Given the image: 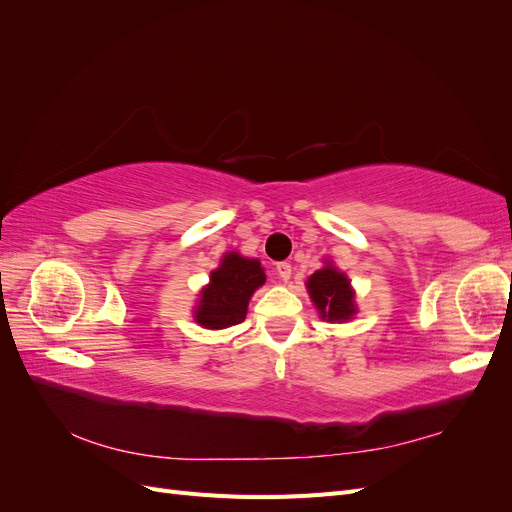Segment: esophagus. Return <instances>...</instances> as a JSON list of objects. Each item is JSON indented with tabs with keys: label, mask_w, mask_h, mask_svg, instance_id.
Masks as SVG:
<instances>
[{
	"label": "esophagus",
	"mask_w": 512,
	"mask_h": 512,
	"mask_svg": "<svg viewBox=\"0 0 512 512\" xmlns=\"http://www.w3.org/2000/svg\"><path fill=\"white\" fill-rule=\"evenodd\" d=\"M275 271H277V275L282 277L284 282H288L290 277H292V265H290V262H277V265H275Z\"/></svg>",
	"instance_id": "obj_1"
}]
</instances>
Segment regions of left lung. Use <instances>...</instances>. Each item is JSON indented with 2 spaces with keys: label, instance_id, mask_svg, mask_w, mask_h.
<instances>
[{
  "label": "left lung",
  "instance_id": "1",
  "mask_svg": "<svg viewBox=\"0 0 512 512\" xmlns=\"http://www.w3.org/2000/svg\"><path fill=\"white\" fill-rule=\"evenodd\" d=\"M309 297L316 303V309L327 320H348L354 314L352 290L344 273L333 267H324L316 271L307 280Z\"/></svg>",
  "mask_w": 512,
  "mask_h": 512
}]
</instances>
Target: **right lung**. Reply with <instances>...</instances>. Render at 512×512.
Segmentation results:
<instances>
[{"instance_id":"add662e5","label":"right lung","mask_w":512,"mask_h":512,"mask_svg":"<svg viewBox=\"0 0 512 512\" xmlns=\"http://www.w3.org/2000/svg\"><path fill=\"white\" fill-rule=\"evenodd\" d=\"M265 280V269L258 260L243 258L237 252L226 254L220 269L211 273V284L203 290L196 322L207 329H226L243 322L250 297Z\"/></svg>"}]
</instances>
